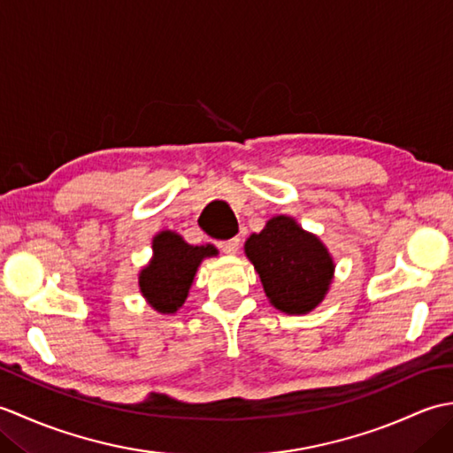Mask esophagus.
I'll return each instance as SVG.
<instances>
[{
    "instance_id": "1",
    "label": "esophagus",
    "mask_w": 453,
    "mask_h": 453,
    "mask_svg": "<svg viewBox=\"0 0 453 453\" xmlns=\"http://www.w3.org/2000/svg\"><path fill=\"white\" fill-rule=\"evenodd\" d=\"M239 243H242V239L234 237V239H227V242H221L218 243L219 251L226 253V255H235L239 251Z\"/></svg>"
}]
</instances>
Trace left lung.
I'll return each instance as SVG.
<instances>
[{"label":"left lung","mask_w":453,"mask_h":453,"mask_svg":"<svg viewBox=\"0 0 453 453\" xmlns=\"http://www.w3.org/2000/svg\"><path fill=\"white\" fill-rule=\"evenodd\" d=\"M245 255L261 276L265 294L288 315L313 311L325 300L334 261L321 239L290 216H274L245 242Z\"/></svg>","instance_id":"8db88e82"}]
</instances>
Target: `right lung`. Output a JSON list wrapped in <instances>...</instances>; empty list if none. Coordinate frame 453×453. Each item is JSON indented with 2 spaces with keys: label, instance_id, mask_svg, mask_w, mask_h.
<instances>
[{
  "label": "right lung",
  "instance_id": "obj_1",
  "mask_svg": "<svg viewBox=\"0 0 453 453\" xmlns=\"http://www.w3.org/2000/svg\"><path fill=\"white\" fill-rule=\"evenodd\" d=\"M153 257L142 268L138 286L146 302L159 313H175L185 303L200 263L216 257L214 245H188L175 232H159L153 237Z\"/></svg>",
  "mask_w": 453,
  "mask_h": 453
}]
</instances>
